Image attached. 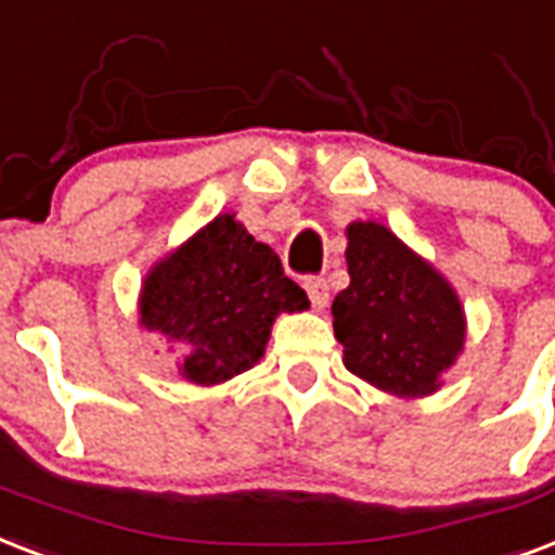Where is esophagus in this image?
<instances>
[{"mask_svg":"<svg viewBox=\"0 0 555 555\" xmlns=\"http://www.w3.org/2000/svg\"><path fill=\"white\" fill-rule=\"evenodd\" d=\"M304 286H307V295H309V300H312V307L321 312V309L330 304V289H326V281L324 278H307V283H304Z\"/></svg>","mask_w":555,"mask_h":555,"instance_id":"esophagus-1","label":"esophagus"}]
</instances>
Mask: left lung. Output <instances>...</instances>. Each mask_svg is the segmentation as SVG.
<instances>
[{"mask_svg":"<svg viewBox=\"0 0 555 555\" xmlns=\"http://www.w3.org/2000/svg\"><path fill=\"white\" fill-rule=\"evenodd\" d=\"M345 257L350 286L333 300V330L347 371L393 397L437 393L466 345L452 283L371 219L347 225Z\"/></svg>","mask_w":555,"mask_h":555,"instance_id":"left-lung-1","label":"left lung"}]
</instances>
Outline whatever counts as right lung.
<instances>
[{"label":"right lung","mask_w":555,"mask_h":555,"mask_svg":"<svg viewBox=\"0 0 555 555\" xmlns=\"http://www.w3.org/2000/svg\"><path fill=\"white\" fill-rule=\"evenodd\" d=\"M307 307V292L283 274L281 257L234 214H219L150 269L139 324L162 336L184 382L210 388L251 371L274 318Z\"/></svg>","instance_id":"1"}]
</instances>
